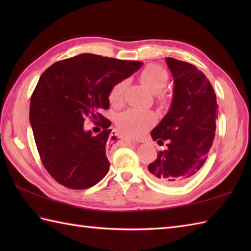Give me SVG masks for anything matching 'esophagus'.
Wrapping results in <instances>:
<instances>
[{
    "label": "esophagus",
    "mask_w": 251,
    "mask_h": 251,
    "mask_svg": "<svg viewBox=\"0 0 251 251\" xmlns=\"http://www.w3.org/2000/svg\"><path fill=\"white\" fill-rule=\"evenodd\" d=\"M117 139H119L117 141L121 142V143H126V145H129V143H131L130 140L126 139V138H122V137H120V136H117Z\"/></svg>",
    "instance_id": "1"
}]
</instances>
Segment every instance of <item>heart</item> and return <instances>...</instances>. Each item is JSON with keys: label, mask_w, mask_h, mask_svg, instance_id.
<instances>
[{"label": "heart", "mask_w": 251, "mask_h": 251, "mask_svg": "<svg viewBox=\"0 0 251 251\" xmlns=\"http://www.w3.org/2000/svg\"><path fill=\"white\" fill-rule=\"evenodd\" d=\"M140 79L153 94H161L168 84V74L162 67L150 65L140 73ZM127 86V81L123 79L111 89L110 102L120 105ZM154 122V115L150 112L130 109L117 116L116 124L120 130L127 137H138L150 128Z\"/></svg>", "instance_id": "b5f03b06"}]
</instances>
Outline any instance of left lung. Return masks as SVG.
I'll use <instances>...</instances> for the list:
<instances>
[{
    "instance_id": "1",
    "label": "left lung",
    "mask_w": 251,
    "mask_h": 251,
    "mask_svg": "<svg viewBox=\"0 0 251 251\" xmlns=\"http://www.w3.org/2000/svg\"><path fill=\"white\" fill-rule=\"evenodd\" d=\"M166 63L174 77L173 101L151 136L158 145L166 141L167 148L148 169L157 182L179 185L206 162L215 139L218 105L210 82L195 66L170 57Z\"/></svg>"
}]
</instances>
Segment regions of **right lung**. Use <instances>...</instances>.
I'll list each match as a JSON object with an SVG mask.
<instances>
[{
  "mask_svg": "<svg viewBox=\"0 0 251 251\" xmlns=\"http://www.w3.org/2000/svg\"><path fill=\"white\" fill-rule=\"evenodd\" d=\"M140 61L81 54L55 62L42 74L30 101V124L37 151L58 183L88 189L108 174L106 148L112 139L109 122L99 113L108 109L111 89L139 70ZM87 116L104 121L93 136L83 129Z\"/></svg>",
  "mask_w": 251,
  "mask_h": 251,
  "instance_id": "1",
  "label": "right lung"
}]
</instances>
